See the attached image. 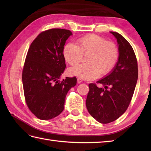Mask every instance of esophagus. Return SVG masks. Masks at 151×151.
<instances>
[{
    "label": "esophagus",
    "mask_w": 151,
    "mask_h": 151,
    "mask_svg": "<svg viewBox=\"0 0 151 151\" xmlns=\"http://www.w3.org/2000/svg\"><path fill=\"white\" fill-rule=\"evenodd\" d=\"M82 82V79L81 78H77V82L78 83V84H80V83H81Z\"/></svg>",
    "instance_id": "34e87169"
}]
</instances>
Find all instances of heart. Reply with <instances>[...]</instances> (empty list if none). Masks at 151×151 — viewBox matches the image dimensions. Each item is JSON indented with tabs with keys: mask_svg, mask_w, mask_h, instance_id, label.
<instances>
[{
	"mask_svg": "<svg viewBox=\"0 0 151 151\" xmlns=\"http://www.w3.org/2000/svg\"><path fill=\"white\" fill-rule=\"evenodd\" d=\"M63 54L66 62L71 66L81 62L82 55L88 56V63L81 64L69 69L70 75L88 81L97 78L101 75L110 73L119 58L116 45L95 34L79 38L78 45L73 43L66 44Z\"/></svg>",
	"mask_w": 151,
	"mask_h": 151,
	"instance_id": "heart-1",
	"label": "heart"
}]
</instances>
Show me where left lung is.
Segmentation results:
<instances>
[{"label":"left lung","mask_w":151,"mask_h":151,"mask_svg":"<svg viewBox=\"0 0 151 151\" xmlns=\"http://www.w3.org/2000/svg\"><path fill=\"white\" fill-rule=\"evenodd\" d=\"M117 39L119 59L110 74L97 81L104 86L89 84L86 107L91 116L99 123L115 121L129 107L138 76L136 54L130 44L121 34L110 32Z\"/></svg>","instance_id":"obj_1"}]
</instances>
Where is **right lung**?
Segmentation results:
<instances>
[{"instance_id":"obj_1","label":"right lung","mask_w":151,"mask_h":151,"mask_svg":"<svg viewBox=\"0 0 151 151\" xmlns=\"http://www.w3.org/2000/svg\"><path fill=\"white\" fill-rule=\"evenodd\" d=\"M71 35L61 28L43 31L28 50L22 74L24 95L29 110L40 119L62 113L67 92L76 84V77L59 80L66 67L63 47Z\"/></svg>"}]
</instances>
